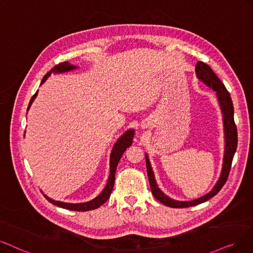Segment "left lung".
<instances>
[{
  "instance_id": "left-lung-1",
  "label": "left lung",
  "mask_w": 253,
  "mask_h": 253,
  "mask_svg": "<svg viewBox=\"0 0 253 253\" xmlns=\"http://www.w3.org/2000/svg\"><path fill=\"white\" fill-rule=\"evenodd\" d=\"M196 74H197V77L203 81L205 84H207L209 87H211L217 92L219 104L222 110V114H223L224 134H225V151H224L223 167H222V172L217 181V184L215 185V187L210 192V193L192 201H177L166 196L163 192L158 188L148 157L145 156L146 171H147V175L149 179L151 193L154 194L155 198L159 200L160 203L170 208L194 207L199 204H203L205 201L215 196L226 183L227 177L229 175V171L231 168L232 159H234L235 153L237 150V145H238V132H237V126L234 119V105H232V100L229 92L227 91V89L225 88L223 83L221 82L220 79L216 76V74L213 72V69L204 62H200V61L197 62Z\"/></svg>"
}]
</instances>
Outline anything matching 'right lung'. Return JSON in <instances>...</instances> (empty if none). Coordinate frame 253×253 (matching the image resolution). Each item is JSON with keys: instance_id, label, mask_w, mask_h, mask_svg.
I'll return each mask as SVG.
<instances>
[{"instance_id": "obj_1", "label": "right lung", "mask_w": 253, "mask_h": 253, "mask_svg": "<svg viewBox=\"0 0 253 253\" xmlns=\"http://www.w3.org/2000/svg\"><path fill=\"white\" fill-rule=\"evenodd\" d=\"M77 68V66H74L72 64H69L68 62H62V63H59L57 65H55L52 69L49 70V72L43 77L42 81V84L44 83V81L47 79V77L52 74H59V73H65L68 72V70H72ZM37 95V91L36 93L32 96L31 100H30L28 109L31 106V104L33 103L34 98ZM133 137H134V130L133 129H129L127 132L124 135L121 136L118 140L117 142L115 143L113 149H112V154H111V159H110V176L108 179V183L106 185V188L104 189V191L100 193L97 197H95L93 200L91 201H88V203L85 204H65V203H60V201H55L53 199L48 198L47 196H45V198L49 201L50 204H53L57 207H61L63 209L66 210H70V211H91L94 209L99 208L102 205H104L106 201L108 200V198L110 197L111 193H112V190L114 187V180H115V172H116V168L118 165V162L121 158V156L124 155V153L126 151V149L127 147H129L133 143Z\"/></svg>"}]
</instances>
